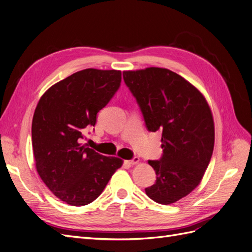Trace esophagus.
<instances>
[{
  "label": "esophagus",
  "instance_id": "esophagus-1",
  "mask_svg": "<svg viewBox=\"0 0 252 252\" xmlns=\"http://www.w3.org/2000/svg\"><path fill=\"white\" fill-rule=\"evenodd\" d=\"M139 162H140V158H139L138 157H134L133 158H131V159H129V161H127V163L130 164V165H135V164H138Z\"/></svg>",
  "mask_w": 252,
  "mask_h": 252
}]
</instances>
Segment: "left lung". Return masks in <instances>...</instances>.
Segmentation results:
<instances>
[{
  "mask_svg": "<svg viewBox=\"0 0 252 252\" xmlns=\"http://www.w3.org/2000/svg\"><path fill=\"white\" fill-rule=\"evenodd\" d=\"M149 131H162L163 156L148 161L157 181L145 188L158 204L169 205L200 184L215 146V123L201 91L166 68L123 71Z\"/></svg>",
  "mask_w": 252,
  "mask_h": 252,
  "instance_id": "8db88e82",
  "label": "left lung"
}]
</instances>
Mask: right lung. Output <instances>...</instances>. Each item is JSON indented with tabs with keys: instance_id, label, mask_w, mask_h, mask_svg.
I'll use <instances>...</instances> for the list:
<instances>
[{
	"instance_id": "add662e5",
	"label": "right lung",
	"mask_w": 252,
	"mask_h": 252,
	"mask_svg": "<svg viewBox=\"0 0 252 252\" xmlns=\"http://www.w3.org/2000/svg\"><path fill=\"white\" fill-rule=\"evenodd\" d=\"M120 70L88 68L56 83L34 110L32 138L35 168L50 191L71 206L94 202L123 165L82 145L83 130L121 85Z\"/></svg>"
}]
</instances>
